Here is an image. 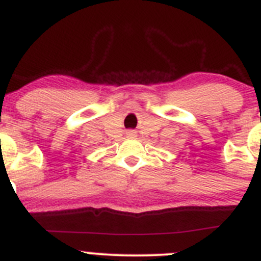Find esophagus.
Masks as SVG:
<instances>
[{"label": "esophagus", "mask_w": 261, "mask_h": 261, "mask_svg": "<svg viewBox=\"0 0 261 261\" xmlns=\"http://www.w3.org/2000/svg\"><path fill=\"white\" fill-rule=\"evenodd\" d=\"M128 134H130V135H134V134H135V133H134V131H130V133H128Z\"/></svg>", "instance_id": "34e87169"}]
</instances>
